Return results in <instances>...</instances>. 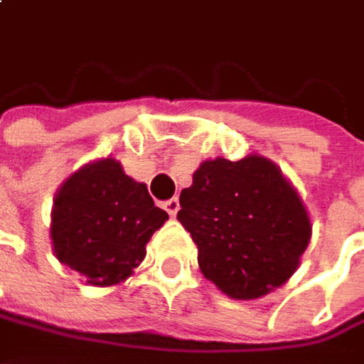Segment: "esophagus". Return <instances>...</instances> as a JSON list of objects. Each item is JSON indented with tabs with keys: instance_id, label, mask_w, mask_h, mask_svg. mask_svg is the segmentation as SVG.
Here are the masks:
<instances>
[{
	"instance_id": "esophagus-1",
	"label": "esophagus",
	"mask_w": 364,
	"mask_h": 364,
	"mask_svg": "<svg viewBox=\"0 0 364 364\" xmlns=\"http://www.w3.org/2000/svg\"><path fill=\"white\" fill-rule=\"evenodd\" d=\"M161 207L166 209V213H168L170 218H174V215H176V211H178V200H176V198L164 200V205H161Z\"/></svg>"
}]
</instances>
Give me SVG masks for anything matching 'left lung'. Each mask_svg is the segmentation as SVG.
<instances>
[{"mask_svg": "<svg viewBox=\"0 0 364 364\" xmlns=\"http://www.w3.org/2000/svg\"><path fill=\"white\" fill-rule=\"evenodd\" d=\"M178 205L203 275L230 299H258L286 284L309 245L299 194L260 155L203 161Z\"/></svg>", "mask_w": 364, "mask_h": 364, "instance_id": "left-lung-1", "label": "left lung"}]
</instances>
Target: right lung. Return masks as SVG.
I'll use <instances>...</instances> for the list:
<instances>
[{"label":"right lung","mask_w":364,"mask_h":364,"mask_svg":"<svg viewBox=\"0 0 364 364\" xmlns=\"http://www.w3.org/2000/svg\"><path fill=\"white\" fill-rule=\"evenodd\" d=\"M166 220L168 213L153 205L146 186L106 157L61 186L53 207V250L87 284L112 286L134 273L146 254L144 245Z\"/></svg>","instance_id":"1"}]
</instances>
